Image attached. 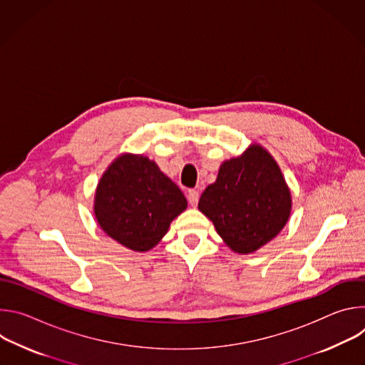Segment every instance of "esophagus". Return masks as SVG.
Instances as JSON below:
<instances>
[{"label": "esophagus", "mask_w": 365, "mask_h": 365, "mask_svg": "<svg viewBox=\"0 0 365 365\" xmlns=\"http://www.w3.org/2000/svg\"><path fill=\"white\" fill-rule=\"evenodd\" d=\"M187 202H189L192 206H196L197 202H199V192L195 190V189L187 190Z\"/></svg>", "instance_id": "obj_1"}]
</instances>
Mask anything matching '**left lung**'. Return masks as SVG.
Listing matches in <instances>:
<instances>
[{"instance_id":"1","label":"left lung","mask_w":365,"mask_h":365,"mask_svg":"<svg viewBox=\"0 0 365 365\" xmlns=\"http://www.w3.org/2000/svg\"><path fill=\"white\" fill-rule=\"evenodd\" d=\"M197 206L231 250L248 254L283 230L292 199L272 155L251 145L240 158L222 163L217 182L205 189Z\"/></svg>"}]
</instances>
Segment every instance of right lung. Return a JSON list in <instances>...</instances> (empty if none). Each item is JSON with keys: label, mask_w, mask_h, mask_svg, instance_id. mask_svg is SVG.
<instances>
[{"label": "right lung", "mask_w": 365, "mask_h": 365, "mask_svg": "<svg viewBox=\"0 0 365 365\" xmlns=\"http://www.w3.org/2000/svg\"><path fill=\"white\" fill-rule=\"evenodd\" d=\"M187 206L182 190L154 162L123 154L103 173L95 193V217L111 238L147 251L168 232Z\"/></svg>", "instance_id": "obj_1"}]
</instances>
